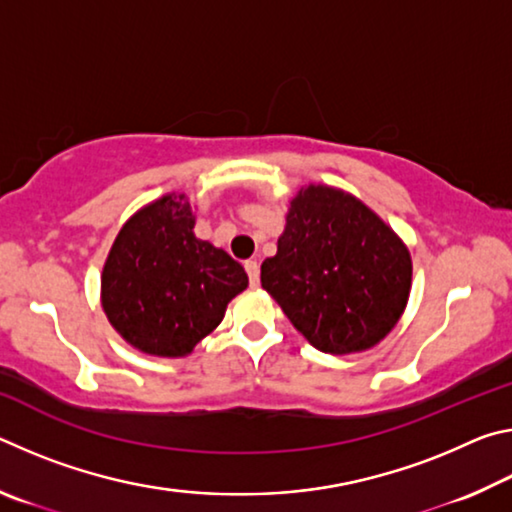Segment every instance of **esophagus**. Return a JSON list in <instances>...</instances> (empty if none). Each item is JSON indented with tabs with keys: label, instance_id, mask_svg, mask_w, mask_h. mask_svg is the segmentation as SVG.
<instances>
[{
	"label": "esophagus",
	"instance_id": "obj_1",
	"mask_svg": "<svg viewBox=\"0 0 512 512\" xmlns=\"http://www.w3.org/2000/svg\"><path fill=\"white\" fill-rule=\"evenodd\" d=\"M246 273H248V280H250V287H257L259 284V264L255 262V259H248V262L244 264Z\"/></svg>",
	"mask_w": 512,
	"mask_h": 512
}]
</instances>
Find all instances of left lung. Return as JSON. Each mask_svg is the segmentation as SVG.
<instances>
[{
    "label": "left lung",
    "instance_id": "left-lung-1",
    "mask_svg": "<svg viewBox=\"0 0 512 512\" xmlns=\"http://www.w3.org/2000/svg\"><path fill=\"white\" fill-rule=\"evenodd\" d=\"M402 239L341 189L309 185L291 198L262 287L293 327L327 354L363 352L397 325L411 291Z\"/></svg>",
    "mask_w": 512,
    "mask_h": 512
}]
</instances>
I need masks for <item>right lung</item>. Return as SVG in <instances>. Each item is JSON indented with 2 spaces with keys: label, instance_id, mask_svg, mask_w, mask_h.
I'll return each instance as SVG.
<instances>
[{
  "label": "right lung",
  "instance_id": "add662e5",
  "mask_svg": "<svg viewBox=\"0 0 512 512\" xmlns=\"http://www.w3.org/2000/svg\"><path fill=\"white\" fill-rule=\"evenodd\" d=\"M192 205L167 194L124 223L101 273L110 325L144 354L185 357L248 287L244 266L194 235Z\"/></svg>",
  "mask_w": 512,
  "mask_h": 512
}]
</instances>
